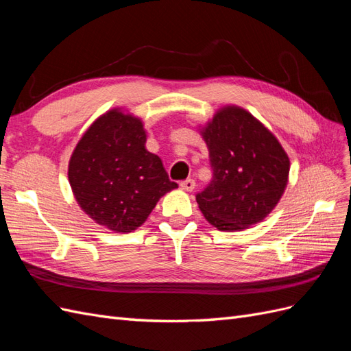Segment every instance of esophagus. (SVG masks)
Segmentation results:
<instances>
[{
    "mask_svg": "<svg viewBox=\"0 0 351 351\" xmlns=\"http://www.w3.org/2000/svg\"><path fill=\"white\" fill-rule=\"evenodd\" d=\"M180 186H182V189L187 190V192H192V190H193L195 186H196V183H195L193 178H187V180H183V182L180 183Z\"/></svg>",
    "mask_w": 351,
    "mask_h": 351,
    "instance_id": "1",
    "label": "esophagus"
}]
</instances>
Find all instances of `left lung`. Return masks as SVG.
I'll list each match as a JSON object with an SVG mask.
<instances>
[{
  "mask_svg": "<svg viewBox=\"0 0 351 351\" xmlns=\"http://www.w3.org/2000/svg\"><path fill=\"white\" fill-rule=\"evenodd\" d=\"M212 180L196 195L199 209L221 231L249 228L278 204L290 171L275 136L239 107L219 110L202 130Z\"/></svg>",
  "mask_w": 351,
  "mask_h": 351,
  "instance_id": "obj_1",
  "label": "left lung"
}]
</instances>
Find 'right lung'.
Instances as JSON below:
<instances>
[{
  "label": "right lung",
  "mask_w": 351,
  "mask_h": 351,
  "mask_svg": "<svg viewBox=\"0 0 351 351\" xmlns=\"http://www.w3.org/2000/svg\"><path fill=\"white\" fill-rule=\"evenodd\" d=\"M145 142L139 119L111 110L89 127L70 158L69 182L80 208L115 232L141 227L159 197L177 187Z\"/></svg>",
  "instance_id": "right-lung-1"
}]
</instances>
